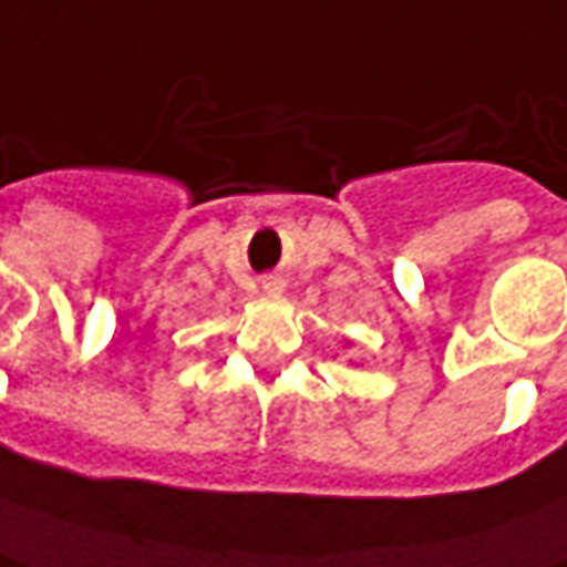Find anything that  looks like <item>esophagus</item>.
<instances>
[{
    "label": "esophagus",
    "mask_w": 567,
    "mask_h": 567,
    "mask_svg": "<svg viewBox=\"0 0 567 567\" xmlns=\"http://www.w3.org/2000/svg\"><path fill=\"white\" fill-rule=\"evenodd\" d=\"M264 291H270V295H276V291H282V282L279 279H264Z\"/></svg>",
    "instance_id": "34e87169"
}]
</instances>
